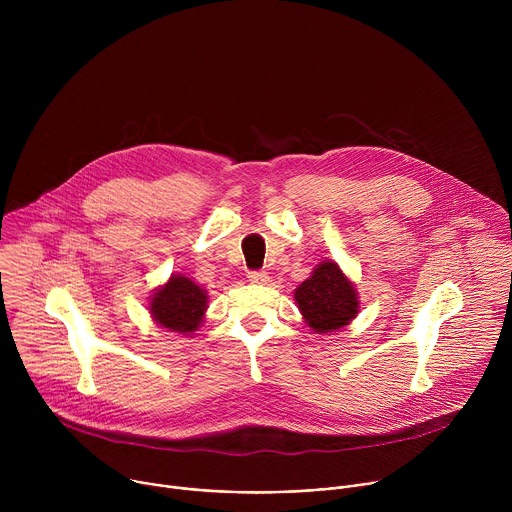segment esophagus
<instances>
[{
  "label": "esophagus",
  "instance_id": "esophagus-1",
  "mask_svg": "<svg viewBox=\"0 0 512 512\" xmlns=\"http://www.w3.org/2000/svg\"><path fill=\"white\" fill-rule=\"evenodd\" d=\"M249 281L251 283H267L269 281V273L267 271H251L249 273Z\"/></svg>",
  "mask_w": 512,
  "mask_h": 512
}]
</instances>
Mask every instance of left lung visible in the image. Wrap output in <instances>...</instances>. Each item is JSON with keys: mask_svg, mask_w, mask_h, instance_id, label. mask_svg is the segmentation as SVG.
I'll use <instances>...</instances> for the list:
<instances>
[{"mask_svg": "<svg viewBox=\"0 0 512 512\" xmlns=\"http://www.w3.org/2000/svg\"><path fill=\"white\" fill-rule=\"evenodd\" d=\"M296 302L316 334L340 330L358 314L354 285L334 261H322L296 289Z\"/></svg>", "mask_w": 512, "mask_h": 512, "instance_id": "left-lung-1", "label": "left lung"}]
</instances>
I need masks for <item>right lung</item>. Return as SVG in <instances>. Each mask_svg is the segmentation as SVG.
<instances>
[{
	"label": "right lung",
	"instance_id": "right-lung-1",
	"mask_svg": "<svg viewBox=\"0 0 512 512\" xmlns=\"http://www.w3.org/2000/svg\"><path fill=\"white\" fill-rule=\"evenodd\" d=\"M206 289L196 285L186 275H172L166 285L156 289L150 302V314L156 324L190 336L204 320L206 312Z\"/></svg>",
	"mask_w": 512,
	"mask_h": 512
}]
</instances>
